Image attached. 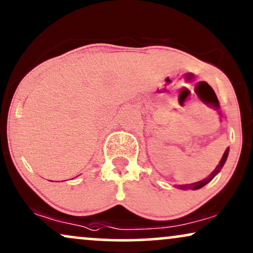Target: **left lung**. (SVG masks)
<instances>
[{
	"instance_id": "1",
	"label": "left lung",
	"mask_w": 253,
	"mask_h": 253,
	"mask_svg": "<svg viewBox=\"0 0 253 253\" xmlns=\"http://www.w3.org/2000/svg\"><path fill=\"white\" fill-rule=\"evenodd\" d=\"M228 154H229V148L226 149L224 154H223V158H222V160H220L219 165L217 166L215 170H213V171L211 172V174H210L209 176H208L207 178H204V180H202V181L195 182V183H190V184H182V185H180L181 189H183V190H197V189H200V188L204 187V185H206L207 183H209V182L211 181L212 178L216 176L217 172H218V171L220 170V169H222L223 166H224L225 161H226V159H228Z\"/></svg>"
}]
</instances>
